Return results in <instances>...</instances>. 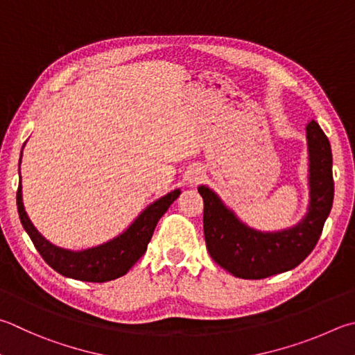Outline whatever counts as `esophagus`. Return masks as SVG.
I'll list each match as a JSON object with an SVG mask.
<instances>
[{"mask_svg":"<svg viewBox=\"0 0 355 355\" xmlns=\"http://www.w3.org/2000/svg\"><path fill=\"white\" fill-rule=\"evenodd\" d=\"M203 177V171L200 167H192V169L188 172V177H186V182L188 184H196Z\"/></svg>","mask_w":355,"mask_h":355,"instance_id":"esophagus-1","label":"esophagus"}]
</instances>
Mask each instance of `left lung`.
Wrapping results in <instances>:
<instances>
[{"label":"left lung","instance_id":"left-lung-1","mask_svg":"<svg viewBox=\"0 0 355 355\" xmlns=\"http://www.w3.org/2000/svg\"><path fill=\"white\" fill-rule=\"evenodd\" d=\"M307 211L298 223L278 231H261L242 222L216 191L198 186L203 197V230L212 259L236 278L262 279L288 272L317 245L334 202L332 152L318 122L306 125Z\"/></svg>","mask_w":355,"mask_h":355}]
</instances>
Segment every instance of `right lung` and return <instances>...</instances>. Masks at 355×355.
Instances as JSON below:
<instances>
[{
  "mask_svg": "<svg viewBox=\"0 0 355 355\" xmlns=\"http://www.w3.org/2000/svg\"><path fill=\"white\" fill-rule=\"evenodd\" d=\"M180 192H182L180 189L167 192L166 196L147 205L121 234L114 236L110 241L83 250H69L54 245L34 227L24 209L21 175L17 192V206L24 231L29 234L31 241L34 242L38 253L46 261L48 266L53 267L57 273L71 279L105 282L124 276L146 253L158 220L178 198Z\"/></svg>",
  "mask_w": 355,
  "mask_h": 355,
  "instance_id": "1",
  "label": "right lung"
}]
</instances>
